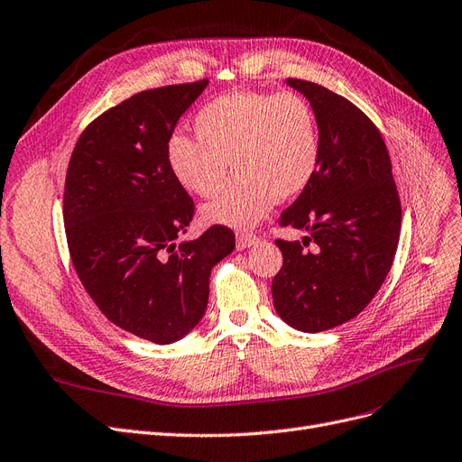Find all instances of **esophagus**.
Listing matches in <instances>:
<instances>
[{
  "instance_id": "esophagus-1",
  "label": "esophagus",
  "mask_w": 462,
  "mask_h": 462,
  "mask_svg": "<svg viewBox=\"0 0 462 462\" xmlns=\"http://www.w3.org/2000/svg\"><path fill=\"white\" fill-rule=\"evenodd\" d=\"M259 242V236L257 234H251V232H240L236 237V245L237 249H247L251 245H254Z\"/></svg>"
}]
</instances>
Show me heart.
I'll list each match as a JSON object with an SVG mask.
<instances>
[{"instance_id": "obj_1", "label": "heart", "mask_w": 462, "mask_h": 462, "mask_svg": "<svg viewBox=\"0 0 462 462\" xmlns=\"http://www.w3.org/2000/svg\"><path fill=\"white\" fill-rule=\"evenodd\" d=\"M196 139L171 136L167 163L179 184L199 198L220 192L230 167L236 177L205 205V222L245 228L270 205L306 190L319 163V131L310 102L299 93L236 91L217 97L194 117Z\"/></svg>"}]
</instances>
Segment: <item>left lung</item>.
<instances>
[{"label": "left lung", "mask_w": 462, "mask_h": 462, "mask_svg": "<svg viewBox=\"0 0 462 462\" xmlns=\"http://www.w3.org/2000/svg\"><path fill=\"white\" fill-rule=\"evenodd\" d=\"M287 83L310 100L319 163L280 217V226L309 234L302 242L276 240L283 264L272 280V299L289 326L319 333L356 318L377 295L398 249L402 203L377 125L318 83Z\"/></svg>", "instance_id": "obj_1"}]
</instances>
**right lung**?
<instances>
[{
  "label": "right lung",
  "instance_id": "right-lung-1",
  "mask_svg": "<svg viewBox=\"0 0 462 462\" xmlns=\"http://www.w3.org/2000/svg\"><path fill=\"white\" fill-rule=\"evenodd\" d=\"M209 79L148 89L85 127L64 182V228L76 274L117 328L156 345L190 333L209 299L211 268L236 247L213 225L177 242L194 201L171 173L167 143Z\"/></svg>",
  "mask_w": 462,
  "mask_h": 462
}]
</instances>
